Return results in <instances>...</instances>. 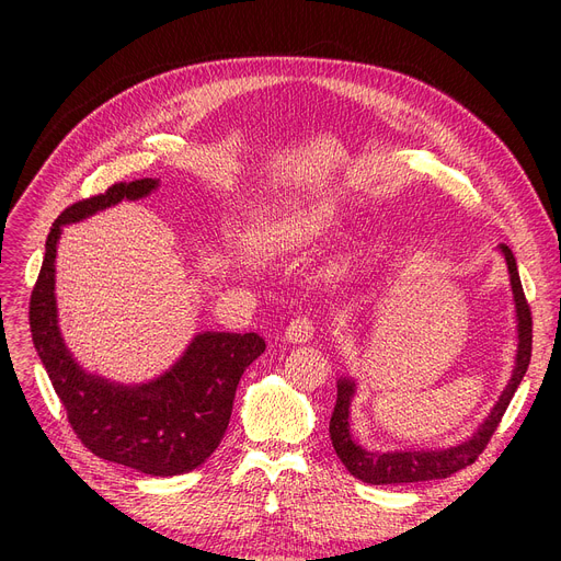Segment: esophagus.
<instances>
[{
	"instance_id": "34e87169",
	"label": "esophagus",
	"mask_w": 561,
	"mask_h": 561,
	"mask_svg": "<svg viewBox=\"0 0 561 561\" xmlns=\"http://www.w3.org/2000/svg\"><path fill=\"white\" fill-rule=\"evenodd\" d=\"M313 332H316L313 320L307 318V316H298V318H293L288 322V328L284 332V339L288 343H307V341L313 339Z\"/></svg>"
}]
</instances>
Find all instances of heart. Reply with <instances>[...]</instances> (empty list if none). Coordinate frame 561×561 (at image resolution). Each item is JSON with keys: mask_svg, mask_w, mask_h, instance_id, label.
<instances>
[{"mask_svg": "<svg viewBox=\"0 0 561 561\" xmlns=\"http://www.w3.org/2000/svg\"><path fill=\"white\" fill-rule=\"evenodd\" d=\"M336 220L339 214L334 204H313L307 206V209L293 211L277 220L268 231H265L261 245L273 252L302 248L325 233L328 229H332Z\"/></svg>", "mask_w": 561, "mask_h": 561, "instance_id": "b5f03b06", "label": "heart"}]
</instances>
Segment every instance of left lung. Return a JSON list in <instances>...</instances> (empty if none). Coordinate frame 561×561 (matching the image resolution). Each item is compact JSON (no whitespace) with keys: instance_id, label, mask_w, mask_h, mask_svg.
I'll list each match as a JSON object with an SVG mask.
<instances>
[{"instance_id":"obj_1","label":"left lung","mask_w":561,"mask_h":561,"mask_svg":"<svg viewBox=\"0 0 561 561\" xmlns=\"http://www.w3.org/2000/svg\"><path fill=\"white\" fill-rule=\"evenodd\" d=\"M500 252H503L507 271H510V284H512L514 307H516V330H518L516 362H514L512 379L505 387L503 396L497 398L491 414L478 427V432L468 440H461L459 446H453L446 450L373 453V450H366L362 444H357L355 436L350 432V404H352V398H355L357 387H355V379L341 377L336 381V404L330 421V436L339 459L357 480L368 484H407V482L444 480L457 473V470L473 463L486 448L529 366V357H533V313H529V305L525 300V293L520 286L516 259L507 245H500Z\"/></svg>"}]
</instances>
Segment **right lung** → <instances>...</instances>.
<instances>
[{
	"instance_id": "add662e5",
	"label": "right lung",
	"mask_w": 561,
	"mask_h": 561,
	"mask_svg": "<svg viewBox=\"0 0 561 561\" xmlns=\"http://www.w3.org/2000/svg\"><path fill=\"white\" fill-rule=\"evenodd\" d=\"M157 186L159 180L150 176L113 184L106 193L75 202L54 220L28 302V328L81 444L100 459L129 466L145 476L172 478L197 468L218 448L229 425L236 387L245 368L261 357L265 341L254 332H204L161 377L125 387L85 373L75 362L58 330L54 298V261L64 225L79 222L123 199L147 197Z\"/></svg>"
}]
</instances>
